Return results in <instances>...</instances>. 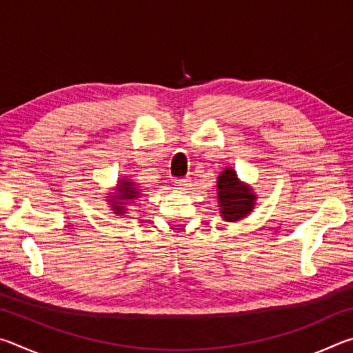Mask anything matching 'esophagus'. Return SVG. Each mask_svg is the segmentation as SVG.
Listing matches in <instances>:
<instances>
[{
    "label": "esophagus",
    "mask_w": 353,
    "mask_h": 353,
    "mask_svg": "<svg viewBox=\"0 0 353 353\" xmlns=\"http://www.w3.org/2000/svg\"><path fill=\"white\" fill-rule=\"evenodd\" d=\"M190 177H182V179H177L176 181V187L179 188V190H187L188 188V185H190Z\"/></svg>",
    "instance_id": "obj_1"
}]
</instances>
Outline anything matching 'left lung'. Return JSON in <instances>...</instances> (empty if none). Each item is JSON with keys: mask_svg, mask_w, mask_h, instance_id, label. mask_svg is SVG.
<instances>
[{"mask_svg": "<svg viewBox=\"0 0 353 353\" xmlns=\"http://www.w3.org/2000/svg\"><path fill=\"white\" fill-rule=\"evenodd\" d=\"M218 204L221 216L229 223H235L246 218L254 210L256 196L249 185L243 183L236 176V171L225 168L218 176Z\"/></svg>", "mask_w": 353, "mask_h": 353, "instance_id": "left-lung-1", "label": "left lung"}]
</instances>
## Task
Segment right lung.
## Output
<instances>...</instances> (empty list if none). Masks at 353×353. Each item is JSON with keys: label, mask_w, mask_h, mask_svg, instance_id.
Masks as SVG:
<instances>
[{"label": "right lung", "mask_w": 353, "mask_h": 353, "mask_svg": "<svg viewBox=\"0 0 353 353\" xmlns=\"http://www.w3.org/2000/svg\"><path fill=\"white\" fill-rule=\"evenodd\" d=\"M140 194L141 193H140L139 185L124 177V179H119L117 193L109 196V201L107 202L112 205L113 213L123 214V213H126V205L130 204V202H132L135 198H139Z\"/></svg>", "instance_id": "add662e5"}]
</instances>
